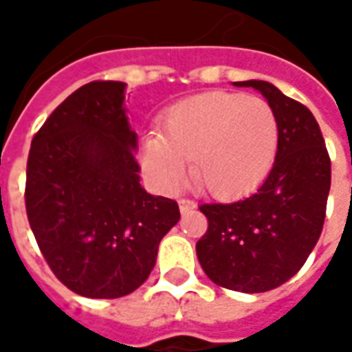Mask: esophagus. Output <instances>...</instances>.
Instances as JSON below:
<instances>
[{
    "instance_id": "1",
    "label": "esophagus",
    "mask_w": 352,
    "mask_h": 352,
    "mask_svg": "<svg viewBox=\"0 0 352 352\" xmlns=\"http://www.w3.org/2000/svg\"><path fill=\"white\" fill-rule=\"evenodd\" d=\"M194 207H196V201H194V199H190V198H181L179 199V209H181V211H190V209H194Z\"/></svg>"
}]
</instances>
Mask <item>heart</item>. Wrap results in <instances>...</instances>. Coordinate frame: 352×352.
I'll use <instances>...</instances> for the list:
<instances>
[{"label":"heart","instance_id":"heart-1","mask_svg":"<svg viewBox=\"0 0 352 352\" xmlns=\"http://www.w3.org/2000/svg\"><path fill=\"white\" fill-rule=\"evenodd\" d=\"M279 145L273 109L260 98L209 92L179 101L164 116V131L143 139V169L164 192L188 177L213 196L251 190L270 171Z\"/></svg>","mask_w":352,"mask_h":352}]
</instances>
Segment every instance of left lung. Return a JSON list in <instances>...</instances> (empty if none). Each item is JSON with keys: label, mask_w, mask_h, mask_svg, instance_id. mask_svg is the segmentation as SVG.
<instances>
[{"label": "left lung", "mask_w": 352, "mask_h": 352, "mask_svg": "<svg viewBox=\"0 0 352 352\" xmlns=\"http://www.w3.org/2000/svg\"><path fill=\"white\" fill-rule=\"evenodd\" d=\"M264 96L279 126L275 162L249 198L204 204L209 228L196 243L204 272L219 287L256 294L300 272L326 217L332 166L315 116L265 80H243Z\"/></svg>", "instance_id": "left-lung-1"}]
</instances>
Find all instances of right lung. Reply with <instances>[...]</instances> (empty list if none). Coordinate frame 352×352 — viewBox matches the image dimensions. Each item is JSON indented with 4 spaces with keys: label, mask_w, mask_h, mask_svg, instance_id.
Masks as SVG:
<instances>
[{
    "label": "right lung",
    "mask_w": 352,
    "mask_h": 352,
    "mask_svg": "<svg viewBox=\"0 0 352 352\" xmlns=\"http://www.w3.org/2000/svg\"><path fill=\"white\" fill-rule=\"evenodd\" d=\"M124 90L118 80L75 90L35 133L28 156L32 232L54 275L87 298L141 287L162 237L181 219L177 201L139 184Z\"/></svg>",
    "instance_id": "right-lung-1"
}]
</instances>
